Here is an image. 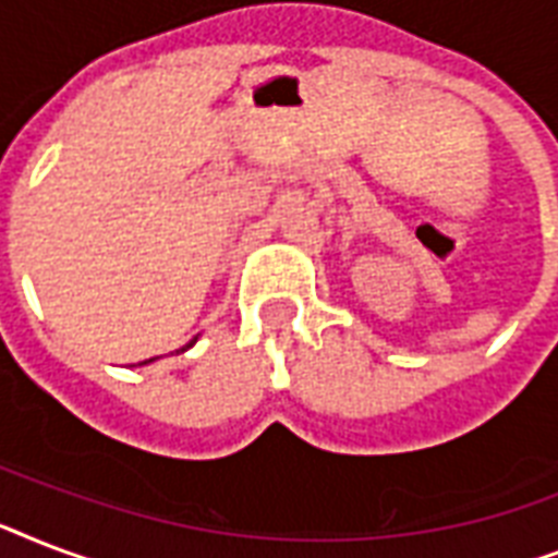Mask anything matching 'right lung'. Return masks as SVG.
I'll use <instances>...</instances> for the list:
<instances>
[{
    "instance_id": "obj_1",
    "label": "right lung",
    "mask_w": 558,
    "mask_h": 558,
    "mask_svg": "<svg viewBox=\"0 0 558 558\" xmlns=\"http://www.w3.org/2000/svg\"><path fill=\"white\" fill-rule=\"evenodd\" d=\"M193 341H196V339H193ZM193 341H191V344H193ZM191 344H187V348H191ZM182 350H185V348H182ZM177 353H179V350H177ZM156 359H159V356H156ZM156 359H144L142 365H147V362H156Z\"/></svg>"
}]
</instances>
